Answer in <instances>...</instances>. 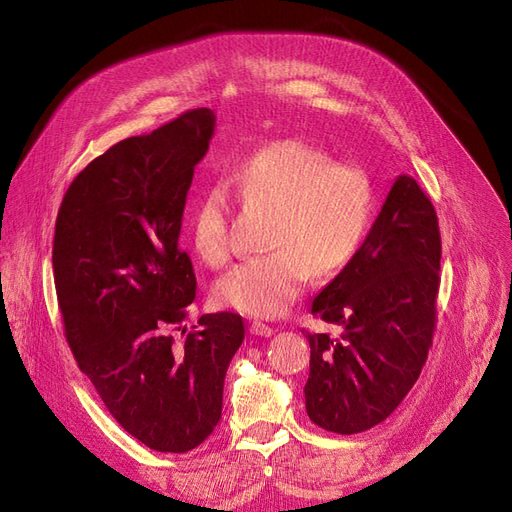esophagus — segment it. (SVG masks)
<instances>
[{
    "instance_id": "1",
    "label": "esophagus",
    "mask_w": 512,
    "mask_h": 512,
    "mask_svg": "<svg viewBox=\"0 0 512 512\" xmlns=\"http://www.w3.org/2000/svg\"><path fill=\"white\" fill-rule=\"evenodd\" d=\"M249 331L253 333V335H259V337H270V335H274L276 333V329L274 327H270V325H263V323H255L249 327Z\"/></svg>"
}]
</instances>
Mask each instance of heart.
<instances>
[{"label":"heart","instance_id":"obj_1","mask_svg":"<svg viewBox=\"0 0 512 512\" xmlns=\"http://www.w3.org/2000/svg\"><path fill=\"white\" fill-rule=\"evenodd\" d=\"M242 204L272 211L268 255L246 259L215 289L219 304L246 316L274 318L304 293L312 272L329 278L361 251L375 213L373 183L352 162L304 139H276L225 173ZM230 204L221 187L206 189L189 219V238L208 266L230 259Z\"/></svg>","mask_w":512,"mask_h":512}]
</instances>
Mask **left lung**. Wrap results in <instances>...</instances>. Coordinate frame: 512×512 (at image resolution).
<instances>
[{
    "label": "left lung",
    "instance_id": "left-lung-1",
    "mask_svg": "<svg viewBox=\"0 0 512 512\" xmlns=\"http://www.w3.org/2000/svg\"><path fill=\"white\" fill-rule=\"evenodd\" d=\"M437 211L401 175L361 251L312 301L339 337L308 333L310 420L337 434L384 422L418 382L437 327L441 285Z\"/></svg>",
    "mask_w": 512,
    "mask_h": 512
}]
</instances>
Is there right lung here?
Returning a JSON list of instances; mask_svg holds the SVG:
<instances>
[{
	"instance_id": "1",
	"label": "right lung",
	"mask_w": 512,
	"mask_h": 512,
	"mask_svg": "<svg viewBox=\"0 0 512 512\" xmlns=\"http://www.w3.org/2000/svg\"><path fill=\"white\" fill-rule=\"evenodd\" d=\"M213 130L215 113L200 107L109 147L73 179L54 227V287L80 371L128 434L168 453L215 430L244 339L232 312L181 329L196 299L183 208Z\"/></svg>"
}]
</instances>
